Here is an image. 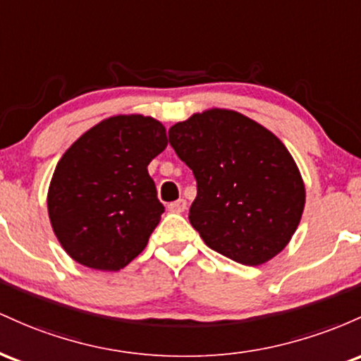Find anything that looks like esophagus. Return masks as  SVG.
I'll return each mask as SVG.
<instances>
[{"label": "esophagus", "instance_id": "obj_1", "mask_svg": "<svg viewBox=\"0 0 361 361\" xmlns=\"http://www.w3.org/2000/svg\"><path fill=\"white\" fill-rule=\"evenodd\" d=\"M185 208H188V202H185L184 200L173 201L169 204V212H172V213H184Z\"/></svg>", "mask_w": 361, "mask_h": 361}]
</instances>
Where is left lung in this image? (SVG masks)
<instances>
[{"mask_svg":"<svg viewBox=\"0 0 361 361\" xmlns=\"http://www.w3.org/2000/svg\"><path fill=\"white\" fill-rule=\"evenodd\" d=\"M169 141L197 180L189 221L209 249L261 266L288 245L305 208V184L276 135L240 112L213 107L173 124Z\"/></svg>","mask_w":361,"mask_h":361,"instance_id":"8db88e82","label":"left lung"}]
</instances>
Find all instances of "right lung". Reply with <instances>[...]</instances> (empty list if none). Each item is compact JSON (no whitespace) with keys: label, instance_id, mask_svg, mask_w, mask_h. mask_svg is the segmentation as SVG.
Instances as JSON below:
<instances>
[{"label":"right lung","instance_id":"right-lung-1","mask_svg":"<svg viewBox=\"0 0 361 361\" xmlns=\"http://www.w3.org/2000/svg\"><path fill=\"white\" fill-rule=\"evenodd\" d=\"M167 143L160 121L119 114L64 152L47 191V213L68 256L87 268L119 271L143 252L164 213L148 165Z\"/></svg>","mask_w":361,"mask_h":361}]
</instances>
